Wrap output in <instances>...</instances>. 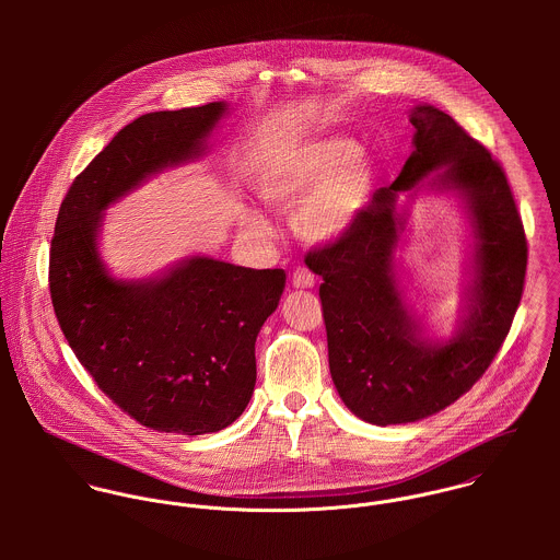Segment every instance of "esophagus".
<instances>
[{"mask_svg": "<svg viewBox=\"0 0 560 560\" xmlns=\"http://www.w3.org/2000/svg\"><path fill=\"white\" fill-rule=\"evenodd\" d=\"M293 287L295 289H313L315 287V276L306 267H298L293 271Z\"/></svg>", "mask_w": 560, "mask_h": 560, "instance_id": "1", "label": "esophagus"}]
</instances>
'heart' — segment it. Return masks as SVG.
I'll return each instance as SVG.
<instances>
[{
    "instance_id": "heart-1",
    "label": "heart",
    "mask_w": 560,
    "mask_h": 560,
    "mask_svg": "<svg viewBox=\"0 0 560 560\" xmlns=\"http://www.w3.org/2000/svg\"><path fill=\"white\" fill-rule=\"evenodd\" d=\"M375 163L349 138L325 136L282 147L256 174V191L276 211H293V229L308 243H331L351 231L369 207ZM249 229L267 235L258 213Z\"/></svg>"
}]
</instances>
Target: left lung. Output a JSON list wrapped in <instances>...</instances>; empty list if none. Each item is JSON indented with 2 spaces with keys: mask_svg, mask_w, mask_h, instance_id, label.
<instances>
[{
  "mask_svg": "<svg viewBox=\"0 0 560 560\" xmlns=\"http://www.w3.org/2000/svg\"><path fill=\"white\" fill-rule=\"evenodd\" d=\"M409 122L413 153L397 180L375 191L347 235L308 254V267L323 280L334 386L358 418L380 427L427 418L479 382L511 329L528 262L502 165L433 105H416ZM427 175L430 186L453 188L467 200L478 240L469 315L448 341L421 336L401 304L392 262L404 223L398 194Z\"/></svg>",
  "mask_w": 560,
  "mask_h": 560,
  "instance_id": "1",
  "label": "left lung"
}]
</instances>
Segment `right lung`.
Returning a JSON list of instances; mask_svg holds the SVG:
<instances>
[{
  "label": "right lung",
  "mask_w": 560,
  "mask_h": 560,
  "mask_svg": "<svg viewBox=\"0 0 560 560\" xmlns=\"http://www.w3.org/2000/svg\"><path fill=\"white\" fill-rule=\"evenodd\" d=\"M224 114L215 101L120 129L69 187L51 240V304L81 366L125 413L165 433H215L240 418L256 384L254 342L287 273L191 256L155 280H116L96 235L120 196L198 160Z\"/></svg>",
  "instance_id": "right-lung-1"
}]
</instances>
